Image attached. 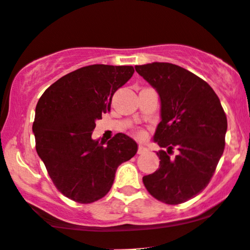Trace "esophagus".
I'll list each match as a JSON object with an SVG mask.
<instances>
[{"mask_svg":"<svg viewBox=\"0 0 250 250\" xmlns=\"http://www.w3.org/2000/svg\"><path fill=\"white\" fill-rule=\"evenodd\" d=\"M146 152H148L147 148L145 147L144 145H139V147H138V154H144V153H146Z\"/></svg>","mask_w":250,"mask_h":250,"instance_id":"1","label":"esophagus"}]
</instances>
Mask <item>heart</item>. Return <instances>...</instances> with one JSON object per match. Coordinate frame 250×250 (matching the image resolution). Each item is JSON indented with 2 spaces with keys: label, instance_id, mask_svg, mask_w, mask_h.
Masks as SVG:
<instances>
[{
  "label": "heart",
  "instance_id": "b5f03b06",
  "mask_svg": "<svg viewBox=\"0 0 250 250\" xmlns=\"http://www.w3.org/2000/svg\"><path fill=\"white\" fill-rule=\"evenodd\" d=\"M136 136H138V138H144V136H145V131L141 130V129H139L138 131H136Z\"/></svg>",
  "mask_w": 250,
  "mask_h": 250
}]
</instances>
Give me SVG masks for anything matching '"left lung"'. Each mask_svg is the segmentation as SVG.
Returning <instances> with one entry per match:
<instances>
[{"label": "left lung", "instance_id": "8db88e82", "mask_svg": "<svg viewBox=\"0 0 250 250\" xmlns=\"http://www.w3.org/2000/svg\"><path fill=\"white\" fill-rule=\"evenodd\" d=\"M155 87L161 121L154 141L160 147L159 169L142 178L150 196L175 205L196 197L210 183L226 146L227 116L212 87L190 71L169 64L136 65ZM175 147L178 154H170Z\"/></svg>", "mask_w": 250, "mask_h": 250}]
</instances>
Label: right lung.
<instances>
[{
  "instance_id": "right-lung-1",
  "label": "right lung",
  "mask_w": 250,
  "mask_h": 250,
  "mask_svg": "<svg viewBox=\"0 0 250 250\" xmlns=\"http://www.w3.org/2000/svg\"><path fill=\"white\" fill-rule=\"evenodd\" d=\"M133 73V66L89 65L59 78L38 101L37 153L56 188L71 201L89 204L103 198L117 167L136 154L138 145L125 134L106 145L91 139L96 121L110 110L115 91Z\"/></svg>"
}]
</instances>
